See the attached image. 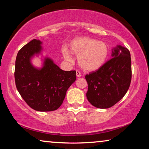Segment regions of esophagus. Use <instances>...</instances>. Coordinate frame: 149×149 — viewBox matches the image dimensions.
Wrapping results in <instances>:
<instances>
[{
    "mask_svg": "<svg viewBox=\"0 0 149 149\" xmlns=\"http://www.w3.org/2000/svg\"><path fill=\"white\" fill-rule=\"evenodd\" d=\"M81 74L80 72L78 71V70H77V71H76V76L77 77H81Z\"/></svg>",
    "mask_w": 149,
    "mask_h": 149,
    "instance_id": "esophagus-1",
    "label": "esophagus"
}]
</instances>
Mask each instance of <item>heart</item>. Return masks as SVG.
Returning a JSON list of instances; mask_svg holds the SVG:
<instances>
[{
    "label": "heart",
    "instance_id": "obj_1",
    "mask_svg": "<svg viewBox=\"0 0 149 149\" xmlns=\"http://www.w3.org/2000/svg\"><path fill=\"white\" fill-rule=\"evenodd\" d=\"M71 51L77 56L79 66L87 72H94L105 64L109 54L108 45L102 41H98L89 37H79L73 39L70 44ZM64 58L72 61L70 52L63 50Z\"/></svg>",
    "mask_w": 149,
    "mask_h": 149
}]
</instances>
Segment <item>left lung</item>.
Listing matches in <instances>:
<instances>
[{
  "instance_id": "8db88e82",
  "label": "left lung",
  "mask_w": 149,
  "mask_h": 149,
  "mask_svg": "<svg viewBox=\"0 0 149 149\" xmlns=\"http://www.w3.org/2000/svg\"><path fill=\"white\" fill-rule=\"evenodd\" d=\"M112 58L97 71L85 75L88 84L87 98L98 108H108L124 97L132 81L130 50L118 45L112 49Z\"/></svg>"
}]
</instances>
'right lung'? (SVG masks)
Here are the masks:
<instances>
[{
  "label": "right lung",
  "mask_w": 149,
  "mask_h": 149,
  "mask_svg": "<svg viewBox=\"0 0 149 149\" xmlns=\"http://www.w3.org/2000/svg\"><path fill=\"white\" fill-rule=\"evenodd\" d=\"M42 42L33 39L17 52L14 77L16 88L26 102L35 110L50 112L62 104L67 90L76 79V72L64 71L50 58H45L42 67L31 62L41 53Z\"/></svg>",
  "instance_id": "right-lung-1"
}]
</instances>
